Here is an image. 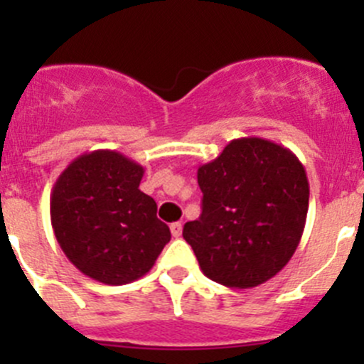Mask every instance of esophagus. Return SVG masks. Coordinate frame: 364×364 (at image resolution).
Segmentation results:
<instances>
[{"mask_svg": "<svg viewBox=\"0 0 364 364\" xmlns=\"http://www.w3.org/2000/svg\"><path fill=\"white\" fill-rule=\"evenodd\" d=\"M171 232H172V236H174V237H179V236H181V232H183V225H181V222H174V223H171Z\"/></svg>", "mask_w": 364, "mask_h": 364, "instance_id": "34e87169", "label": "esophagus"}]
</instances>
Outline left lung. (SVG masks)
I'll use <instances>...</instances> for the list:
<instances>
[{
  "instance_id": "8db88e82",
  "label": "left lung",
  "mask_w": 364,
  "mask_h": 364,
  "mask_svg": "<svg viewBox=\"0 0 364 364\" xmlns=\"http://www.w3.org/2000/svg\"><path fill=\"white\" fill-rule=\"evenodd\" d=\"M197 181L203 213L183 237L205 277L250 289L280 273L303 236L310 197L294 153L267 139H234L200 165Z\"/></svg>"
}]
</instances>
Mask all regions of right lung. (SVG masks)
<instances>
[{"instance_id": "right-lung-1", "label": "right lung", "mask_w": 364, "mask_h": 364, "mask_svg": "<svg viewBox=\"0 0 364 364\" xmlns=\"http://www.w3.org/2000/svg\"><path fill=\"white\" fill-rule=\"evenodd\" d=\"M144 167L111 149L84 153L50 193L54 236L70 262L93 280L123 285L144 277L171 241L156 203L139 190Z\"/></svg>"}]
</instances>
